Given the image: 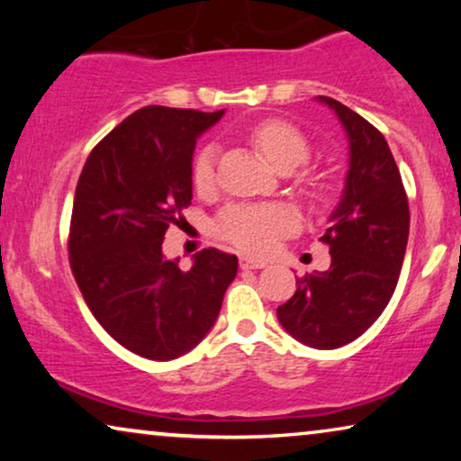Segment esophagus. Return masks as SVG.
Wrapping results in <instances>:
<instances>
[{
	"mask_svg": "<svg viewBox=\"0 0 461 461\" xmlns=\"http://www.w3.org/2000/svg\"><path fill=\"white\" fill-rule=\"evenodd\" d=\"M239 264H241V268H254V270L267 267V262L254 260V258H249V256H241V258H239Z\"/></svg>",
	"mask_w": 461,
	"mask_h": 461,
	"instance_id": "obj_1",
	"label": "esophagus"
}]
</instances>
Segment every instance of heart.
I'll use <instances>...</instances> for the list:
<instances>
[{
    "label": "heart",
    "instance_id": "1",
    "mask_svg": "<svg viewBox=\"0 0 461 461\" xmlns=\"http://www.w3.org/2000/svg\"><path fill=\"white\" fill-rule=\"evenodd\" d=\"M249 140L279 172L304 166L311 157V142L292 123L281 119H267L254 125ZM216 147L207 144L194 157L193 185L197 191H207L213 185ZM294 213L283 205H232L220 213L216 232L235 248L248 254H268L279 237L294 229Z\"/></svg>",
    "mask_w": 461,
    "mask_h": 461
}]
</instances>
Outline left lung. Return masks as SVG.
I'll return each mask as SVG.
<instances>
[{"label":"left lung","mask_w":461,"mask_h":461,"mask_svg":"<svg viewBox=\"0 0 461 461\" xmlns=\"http://www.w3.org/2000/svg\"><path fill=\"white\" fill-rule=\"evenodd\" d=\"M336 113L348 138L342 197L321 241L331 267L295 281L276 308L289 336L331 350L363 336L393 298L409 239V205L394 157L380 131L338 100L317 96Z\"/></svg>","instance_id":"left-lung-1"}]
</instances>
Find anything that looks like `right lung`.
Wrapping results in <instances>:
<instances>
[{
  "label": "right lung",
  "instance_id": "1",
  "mask_svg": "<svg viewBox=\"0 0 461 461\" xmlns=\"http://www.w3.org/2000/svg\"><path fill=\"white\" fill-rule=\"evenodd\" d=\"M222 111L144 106L87 157L75 188L68 256L100 325L150 361L193 350L216 323L237 256L203 249L191 270L163 256V235L193 199L197 138Z\"/></svg>",
  "mask_w": 461,
  "mask_h": 461
}]
</instances>
